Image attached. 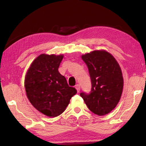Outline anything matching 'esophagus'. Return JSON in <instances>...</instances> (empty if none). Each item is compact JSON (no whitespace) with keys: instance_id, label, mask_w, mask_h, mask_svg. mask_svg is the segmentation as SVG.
Returning a JSON list of instances; mask_svg holds the SVG:
<instances>
[{"instance_id":"obj_1","label":"esophagus","mask_w":146,"mask_h":146,"mask_svg":"<svg viewBox=\"0 0 146 146\" xmlns=\"http://www.w3.org/2000/svg\"><path fill=\"white\" fill-rule=\"evenodd\" d=\"M75 88L76 89L77 92L78 93V92L80 91V85H79V84L76 85H75Z\"/></svg>"}]
</instances>
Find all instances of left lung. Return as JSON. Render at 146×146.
<instances>
[{
  "label": "left lung",
  "mask_w": 146,
  "mask_h": 146,
  "mask_svg": "<svg viewBox=\"0 0 146 146\" xmlns=\"http://www.w3.org/2000/svg\"><path fill=\"white\" fill-rule=\"evenodd\" d=\"M88 68L92 82L89 94L80 93L89 110L104 115L114 109L120 99L123 80L119 64L112 55L97 50L82 56Z\"/></svg>",
  "instance_id": "8db88e82"
}]
</instances>
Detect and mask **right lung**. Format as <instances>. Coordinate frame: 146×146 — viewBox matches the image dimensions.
Returning a JSON list of instances; mask_svg holds the SVG:
<instances>
[{"label": "right lung", "instance_id": "right-lung-1", "mask_svg": "<svg viewBox=\"0 0 146 146\" xmlns=\"http://www.w3.org/2000/svg\"><path fill=\"white\" fill-rule=\"evenodd\" d=\"M63 58L61 54H40L31 64L25 77L24 86L31 104L49 117H55L63 113L77 93L59 73Z\"/></svg>", "mask_w": 146, "mask_h": 146}]
</instances>
